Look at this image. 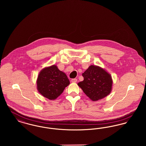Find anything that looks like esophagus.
Instances as JSON below:
<instances>
[{
    "label": "esophagus",
    "instance_id": "34e87169",
    "mask_svg": "<svg viewBox=\"0 0 146 146\" xmlns=\"http://www.w3.org/2000/svg\"><path fill=\"white\" fill-rule=\"evenodd\" d=\"M71 82H72V83H76V82H77V79H76V78H74V79H72L71 80Z\"/></svg>",
    "mask_w": 146,
    "mask_h": 146
}]
</instances>
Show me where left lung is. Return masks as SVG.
<instances>
[{
    "mask_svg": "<svg viewBox=\"0 0 146 146\" xmlns=\"http://www.w3.org/2000/svg\"><path fill=\"white\" fill-rule=\"evenodd\" d=\"M82 76L84 80L78 85L92 101L101 100L111 93L113 80L111 74L104 68L91 65Z\"/></svg>",
    "mask_w": 146,
    "mask_h": 146,
    "instance_id": "8db88e82",
    "label": "left lung"
}]
</instances>
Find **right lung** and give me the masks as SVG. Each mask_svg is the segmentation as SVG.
Listing matches in <instances>:
<instances>
[{"mask_svg":"<svg viewBox=\"0 0 146 146\" xmlns=\"http://www.w3.org/2000/svg\"><path fill=\"white\" fill-rule=\"evenodd\" d=\"M70 84L66 74L54 64L42 70L36 80L38 92L50 100L56 99Z\"/></svg>","mask_w":146,"mask_h":146,"instance_id":"1","label":"right lung"}]
</instances>
